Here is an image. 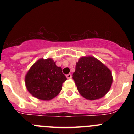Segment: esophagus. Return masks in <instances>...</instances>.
<instances>
[{"label": "esophagus", "instance_id": "1", "mask_svg": "<svg viewBox=\"0 0 134 134\" xmlns=\"http://www.w3.org/2000/svg\"><path fill=\"white\" fill-rule=\"evenodd\" d=\"M66 77H67V79H71V78H72V74H69L66 75Z\"/></svg>", "mask_w": 134, "mask_h": 134}]
</instances>
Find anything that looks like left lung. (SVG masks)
Masks as SVG:
<instances>
[{
    "label": "left lung",
    "mask_w": 134,
    "mask_h": 134,
    "mask_svg": "<svg viewBox=\"0 0 134 134\" xmlns=\"http://www.w3.org/2000/svg\"><path fill=\"white\" fill-rule=\"evenodd\" d=\"M73 79L81 96L88 100L103 97L113 82L111 70L94 57H82L76 63Z\"/></svg>",
    "instance_id": "8db88e82"
}]
</instances>
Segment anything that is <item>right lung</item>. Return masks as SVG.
Returning a JSON list of instances; mask_svg holds the SVG:
<instances>
[{
  "label": "right lung",
  "instance_id": "add662e5",
  "mask_svg": "<svg viewBox=\"0 0 134 134\" xmlns=\"http://www.w3.org/2000/svg\"><path fill=\"white\" fill-rule=\"evenodd\" d=\"M66 80L62 68L57 67L52 58H40L27 72L25 84L32 96L41 100L49 101L59 94Z\"/></svg>",
  "mask_w": 134,
  "mask_h": 134
}]
</instances>
